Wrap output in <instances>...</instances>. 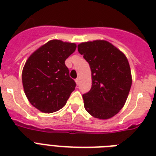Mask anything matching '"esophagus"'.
Segmentation results:
<instances>
[{
  "label": "esophagus",
  "instance_id": "34e87169",
  "mask_svg": "<svg viewBox=\"0 0 156 156\" xmlns=\"http://www.w3.org/2000/svg\"><path fill=\"white\" fill-rule=\"evenodd\" d=\"M75 82H76V84L77 85H79V82H80V79L79 78H76L75 79Z\"/></svg>",
  "mask_w": 156,
  "mask_h": 156
}]
</instances>
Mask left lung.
<instances>
[{
	"instance_id": "1",
	"label": "left lung",
	"mask_w": 156,
	"mask_h": 156,
	"mask_svg": "<svg viewBox=\"0 0 156 156\" xmlns=\"http://www.w3.org/2000/svg\"><path fill=\"white\" fill-rule=\"evenodd\" d=\"M78 52L89 63L92 87L82 95L84 107L93 117L108 119L123 107L132 78L125 54L105 40L82 42Z\"/></svg>"
}]
</instances>
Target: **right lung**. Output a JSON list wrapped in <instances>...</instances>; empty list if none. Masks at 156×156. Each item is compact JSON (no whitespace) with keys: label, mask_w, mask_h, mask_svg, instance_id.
<instances>
[{"label":"right lung","mask_w":156,"mask_h":156,"mask_svg":"<svg viewBox=\"0 0 156 156\" xmlns=\"http://www.w3.org/2000/svg\"><path fill=\"white\" fill-rule=\"evenodd\" d=\"M75 43L50 40L35 50L22 70V84L28 100L44 113L62 108L76 83L65 65L66 58L75 51Z\"/></svg>","instance_id":"1"}]
</instances>
